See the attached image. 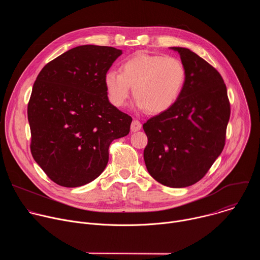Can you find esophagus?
Here are the masks:
<instances>
[{"mask_svg":"<svg viewBox=\"0 0 260 260\" xmlns=\"http://www.w3.org/2000/svg\"><path fill=\"white\" fill-rule=\"evenodd\" d=\"M141 128H142L141 122H140L138 119H134L133 122H132V124H131V131H132L133 133H135V132L140 131Z\"/></svg>","mask_w":260,"mask_h":260,"instance_id":"1","label":"esophagus"}]
</instances>
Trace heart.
I'll return each instance as SVG.
<instances>
[{"label":"heart","mask_w":260,"mask_h":260,"mask_svg":"<svg viewBox=\"0 0 260 260\" xmlns=\"http://www.w3.org/2000/svg\"><path fill=\"white\" fill-rule=\"evenodd\" d=\"M119 72L108 71L104 76L109 101L121 108L131 95L136 107L150 114L170 110L181 96L187 80V71L177 57L137 52L123 60Z\"/></svg>","instance_id":"obj_1"}]
</instances>
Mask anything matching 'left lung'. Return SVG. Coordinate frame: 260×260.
I'll return each mask as SVG.
<instances>
[{
    "label": "left lung",
    "instance_id": "obj_1",
    "mask_svg": "<svg viewBox=\"0 0 260 260\" xmlns=\"http://www.w3.org/2000/svg\"><path fill=\"white\" fill-rule=\"evenodd\" d=\"M171 49L179 53L187 80L170 110L143 124L144 160L157 182L182 188L199 182L223 150L231 105L215 68L188 48Z\"/></svg>",
    "mask_w": 260,
    "mask_h": 260
}]
</instances>
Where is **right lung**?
Returning <instances> with one entry per match:
<instances>
[{"instance_id": "1", "label": "right lung", "mask_w": 260, "mask_h": 260, "mask_svg": "<svg viewBox=\"0 0 260 260\" xmlns=\"http://www.w3.org/2000/svg\"><path fill=\"white\" fill-rule=\"evenodd\" d=\"M120 49L82 45L48 62L27 105L30 152L45 174L63 187L98 178L109 146L129 133L132 117L109 102L104 76Z\"/></svg>"}]
</instances>
